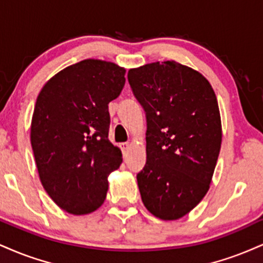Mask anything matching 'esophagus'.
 <instances>
[{"label": "esophagus", "instance_id": "obj_1", "mask_svg": "<svg viewBox=\"0 0 263 263\" xmlns=\"http://www.w3.org/2000/svg\"><path fill=\"white\" fill-rule=\"evenodd\" d=\"M120 148H121L123 156H126V153H127L128 149H129V144L128 143H121V144H120Z\"/></svg>", "mask_w": 263, "mask_h": 263}]
</instances>
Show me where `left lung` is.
I'll return each instance as SVG.
<instances>
[{"instance_id": "left-lung-1", "label": "left lung", "mask_w": 263, "mask_h": 263, "mask_svg": "<svg viewBox=\"0 0 263 263\" xmlns=\"http://www.w3.org/2000/svg\"><path fill=\"white\" fill-rule=\"evenodd\" d=\"M127 78L147 120L142 202L157 218L176 220L210 189L222 144L217 97L200 72L175 61L132 68Z\"/></svg>"}]
</instances>
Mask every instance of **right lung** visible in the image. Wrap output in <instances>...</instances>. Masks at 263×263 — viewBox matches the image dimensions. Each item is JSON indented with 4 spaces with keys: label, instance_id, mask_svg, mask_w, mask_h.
I'll use <instances>...</instances> for the list:
<instances>
[{
    "label": "right lung",
    "instance_id": "1",
    "mask_svg": "<svg viewBox=\"0 0 263 263\" xmlns=\"http://www.w3.org/2000/svg\"><path fill=\"white\" fill-rule=\"evenodd\" d=\"M126 69L83 60L55 74L37 96L30 142L40 181L51 200L74 216L106 197L107 176L122 163L109 141V103L125 85Z\"/></svg>",
    "mask_w": 263,
    "mask_h": 263
}]
</instances>
